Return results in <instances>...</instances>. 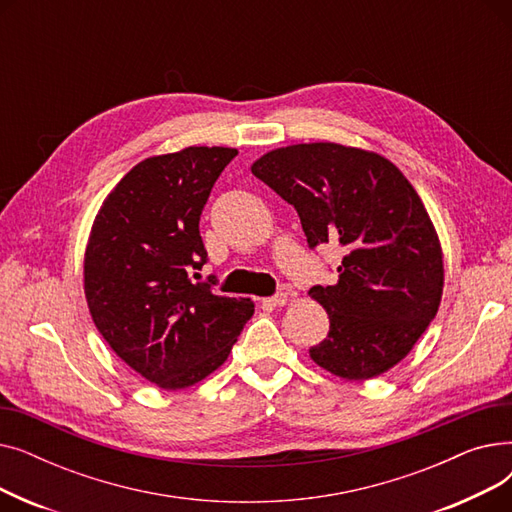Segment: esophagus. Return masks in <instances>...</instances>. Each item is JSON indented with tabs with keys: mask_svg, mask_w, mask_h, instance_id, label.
Wrapping results in <instances>:
<instances>
[{
	"mask_svg": "<svg viewBox=\"0 0 512 512\" xmlns=\"http://www.w3.org/2000/svg\"><path fill=\"white\" fill-rule=\"evenodd\" d=\"M286 301H288V292H286V290H278L276 294H272V297L263 299V303L270 305V307H280V305H284Z\"/></svg>",
	"mask_w": 512,
	"mask_h": 512,
	"instance_id": "esophagus-1",
	"label": "esophagus"
}]
</instances>
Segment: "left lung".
<instances>
[{
    "label": "left lung",
    "mask_w": 512,
    "mask_h": 512,
    "mask_svg": "<svg viewBox=\"0 0 512 512\" xmlns=\"http://www.w3.org/2000/svg\"><path fill=\"white\" fill-rule=\"evenodd\" d=\"M251 172L297 209L309 249L342 251L338 282L309 290L330 315L311 359L344 380L405 359L444 284L440 240L411 182L386 157L336 143L270 151Z\"/></svg>",
    "instance_id": "left-lung-1"
}]
</instances>
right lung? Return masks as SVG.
Listing matches in <instances>:
<instances>
[{
  "label": "right lung",
  "mask_w": 512,
  "mask_h": 512,
  "mask_svg": "<svg viewBox=\"0 0 512 512\" xmlns=\"http://www.w3.org/2000/svg\"><path fill=\"white\" fill-rule=\"evenodd\" d=\"M228 147H188L134 166L103 201L85 253L89 311L112 351L164 390L201 382L230 355L251 299L213 292L199 220Z\"/></svg>",
  "instance_id": "add662e5"
}]
</instances>
